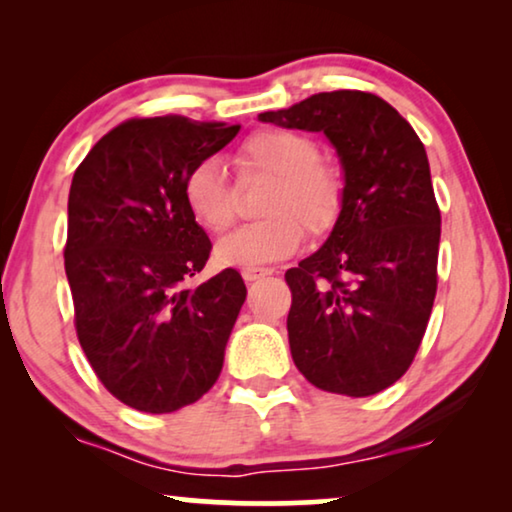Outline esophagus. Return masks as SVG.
<instances>
[{
  "mask_svg": "<svg viewBox=\"0 0 512 512\" xmlns=\"http://www.w3.org/2000/svg\"><path fill=\"white\" fill-rule=\"evenodd\" d=\"M268 275H272L270 268H242L244 282H256V279L268 277Z\"/></svg>",
  "mask_w": 512,
  "mask_h": 512,
  "instance_id": "obj_1",
  "label": "esophagus"
}]
</instances>
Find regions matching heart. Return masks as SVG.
<instances>
[{
    "instance_id": "1",
    "label": "heart",
    "mask_w": 512,
    "mask_h": 512,
    "mask_svg": "<svg viewBox=\"0 0 512 512\" xmlns=\"http://www.w3.org/2000/svg\"><path fill=\"white\" fill-rule=\"evenodd\" d=\"M242 172L275 177L261 212L268 219L237 228L216 244V261L223 265H254L282 261L296 254L303 226L324 235L338 221L342 181L333 167L319 163V146L291 130H258L235 153ZM184 202L198 226L223 233L235 221V193L219 160H200L184 179Z\"/></svg>"
}]
</instances>
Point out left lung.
Instances as JSON below:
<instances>
[{
    "instance_id": "1",
    "label": "left lung",
    "mask_w": 512,
    "mask_h": 512,
    "mask_svg": "<svg viewBox=\"0 0 512 512\" xmlns=\"http://www.w3.org/2000/svg\"><path fill=\"white\" fill-rule=\"evenodd\" d=\"M258 121L324 132L338 153V221L286 270V328L307 382L373 396L410 368L436 298L440 212L424 144L391 104L361 90L312 95Z\"/></svg>"
}]
</instances>
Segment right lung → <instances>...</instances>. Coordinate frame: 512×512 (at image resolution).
<instances>
[{"label": "right lung", "instance_id": "obj_1", "mask_svg": "<svg viewBox=\"0 0 512 512\" xmlns=\"http://www.w3.org/2000/svg\"><path fill=\"white\" fill-rule=\"evenodd\" d=\"M237 132L186 116L135 118L74 172L65 272L76 335L104 387L139 412L191 405L221 375L247 286L233 268L186 284L212 242L188 212L184 179Z\"/></svg>", "mask_w": 512, "mask_h": 512}]
</instances>
